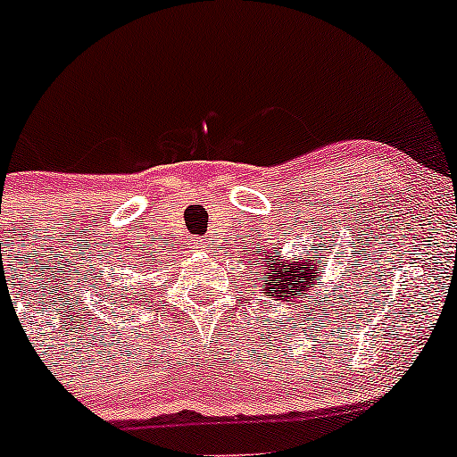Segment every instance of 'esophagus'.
I'll return each instance as SVG.
<instances>
[{
    "label": "esophagus",
    "mask_w": 457,
    "mask_h": 457,
    "mask_svg": "<svg viewBox=\"0 0 457 457\" xmlns=\"http://www.w3.org/2000/svg\"><path fill=\"white\" fill-rule=\"evenodd\" d=\"M195 247L199 252H210V243H207V238H195Z\"/></svg>",
    "instance_id": "34e87169"
}]
</instances>
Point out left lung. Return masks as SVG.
Listing matches in <instances>:
<instances>
[{
    "instance_id": "1",
    "label": "left lung",
    "mask_w": 457,
    "mask_h": 457,
    "mask_svg": "<svg viewBox=\"0 0 457 457\" xmlns=\"http://www.w3.org/2000/svg\"><path fill=\"white\" fill-rule=\"evenodd\" d=\"M318 256L307 254L305 258H292L285 261L283 256H274L271 252L270 258L262 262H256L262 271V294L270 296L271 301L287 303V305H296V298H301L307 289L316 285L320 267L318 265Z\"/></svg>"
}]
</instances>
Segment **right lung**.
Segmentation results:
<instances>
[{
  "label": "right lung",
  "instance_id": "right-lung-1",
  "mask_svg": "<svg viewBox=\"0 0 457 457\" xmlns=\"http://www.w3.org/2000/svg\"><path fill=\"white\" fill-rule=\"evenodd\" d=\"M126 303H128V301H126Z\"/></svg>",
  "mask_w": 457,
  "mask_h": 457
}]
</instances>
